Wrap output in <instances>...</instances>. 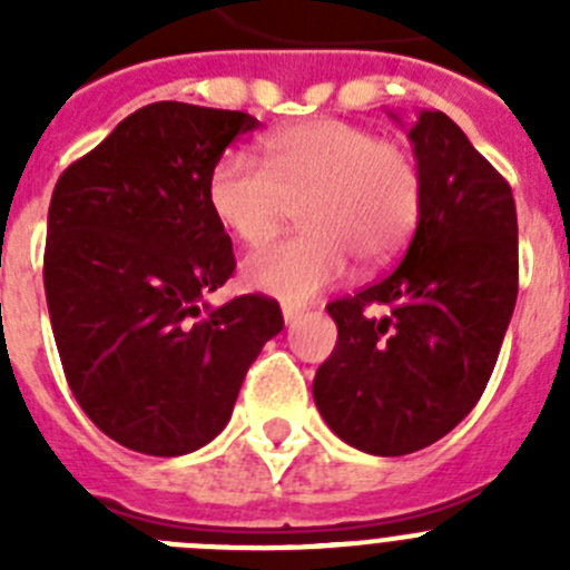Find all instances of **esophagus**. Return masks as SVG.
Returning a JSON list of instances; mask_svg holds the SVG:
<instances>
[{
    "instance_id": "obj_1",
    "label": "esophagus",
    "mask_w": 570,
    "mask_h": 570,
    "mask_svg": "<svg viewBox=\"0 0 570 570\" xmlns=\"http://www.w3.org/2000/svg\"><path fill=\"white\" fill-rule=\"evenodd\" d=\"M302 314H305V308H299V305H294V302H282V316H285L288 325H294Z\"/></svg>"
}]
</instances>
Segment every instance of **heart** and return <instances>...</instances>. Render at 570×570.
Segmentation results:
<instances>
[{
    "mask_svg": "<svg viewBox=\"0 0 570 570\" xmlns=\"http://www.w3.org/2000/svg\"><path fill=\"white\" fill-rule=\"evenodd\" d=\"M208 205L225 230L259 248L299 208L302 234L242 265L250 288L305 302L360 259L376 268L405 248L420 219L422 174L400 142L342 119H311L268 139V165L248 150L219 156Z\"/></svg>",
    "mask_w": 570,
    "mask_h": 570,
    "instance_id": "heart-1",
    "label": "heart"
}]
</instances>
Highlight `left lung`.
<instances>
[{
  "label": "left lung",
  "mask_w": 570,
  "mask_h": 570,
  "mask_svg": "<svg viewBox=\"0 0 570 570\" xmlns=\"http://www.w3.org/2000/svg\"><path fill=\"white\" fill-rule=\"evenodd\" d=\"M422 208L405 259L328 305L314 376L322 420L365 454L402 456L460 425L500 356L520 288L511 185L442 110L411 128Z\"/></svg>",
  "instance_id": "left-lung-1"
}]
</instances>
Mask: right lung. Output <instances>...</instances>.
Returning <instances> with one entry per match:
<instances>
[{
    "label": "right lung",
    "instance_id": "add662e5",
    "mask_svg": "<svg viewBox=\"0 0 570 570\" xmlns=\"http://www.w3.org/2000/svg\"><path fill=\"white\" fill-rule=\"evenodd\" d=\"M256 125L242 110L145 105L50 196L42 274L65 380L90 422L139 454L208 445L285 325L262 294L199 308L236 268L208 176Z\"/></svg>",
    "mask_w": 570,
    "mask_h": 570
}]
</instances>
